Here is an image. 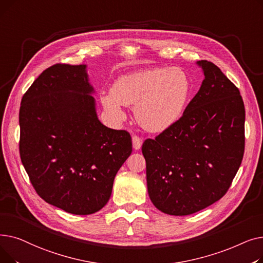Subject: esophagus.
Returning a JSON list of instances; mask_svg holds the SVG:
<instances>
[{
  "instance_id": "esophagus-1",
  "label": "esophagus",
  "mask_w": 263,
  "mask_h": 263,
  "mask_svg": "<svg viewBox=\"0 0 263 263\" xmlns=\"http://www.w3.org/2000/svg\"><path fill=\"white\" fill-rule=\"evenodd\" d=\"M132 143H133V148L137 150V149H140L142 147L143 140L141 139L139 135H133L132 136Z\"/></svg>"
}]
</instances>
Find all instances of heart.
<instances>
[{
    "label": "heart",
    "instance_id": "b5f03b06",
    "mask_svg": "<svg viewBox=\"0 0 263 263\" xmlns=\"http://www.w3.org/2000/svg\"><path fill=\"white\" fill-rule=\"evenodd\" d=\"M190 90L179 68H159L120 77L102 97L106 109L121 115V105L135 106V118L149 132L166 130L181 116Z\"/></svg>",
    "mask_w": 263,
    "mask_h": 263
}]
</instances>
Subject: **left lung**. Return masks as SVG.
Returning <instances> with one entry per match:
<instances>
[{
	"instance_id": "1",
	"label": "left lung",
	"mask_w": 263,
	"mask_h": 263,
	"mask_svg": "<svg viewBox=\"0 0 263 263\" xmlns=\"http://www.w3.org/2000/svg\"><path fill=\"white\" fill-rule=\"evenodd\" d=\"M182 116L145 140L149 197L171 215L198 212L222 198L243 160L245 107L239 88L212 62Z\"/></svg>"
}]
</instances>
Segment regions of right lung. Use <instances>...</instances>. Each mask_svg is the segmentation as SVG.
Returning a JSON list of instances; mask_svg holds the SVG:
<instances>
[{
	"label": "right lung",
	"mask_w": 263,
	"mask_h": 263,
	"mask_svg": "<svg viewBox=\"0 0 263 263\" xmlns=\"http://www.w3.org/2000/svg\"><path fill=\"white\" fill-rule=\"evenodd\" d=\"M85 65L55 64L21 100V162L37 194L77 215L102 209L114 179L132 153L126 130L99 121Z\"/></svg>",
	"instance_id": "obj_1"
}]
</instances>
